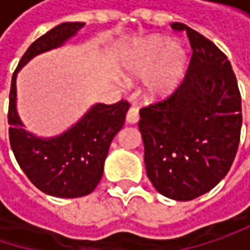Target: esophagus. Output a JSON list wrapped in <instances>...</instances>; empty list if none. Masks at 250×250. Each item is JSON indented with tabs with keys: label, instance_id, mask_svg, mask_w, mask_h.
<instances>
[{
	"label": "esophagus",
	"instance_id": "1",
	"mask_svg": "<svg viewBox=\"0 0 250 250\" xmlns=\"http://www.w3.org/2000/svg\"><path fill=\"white\" fill-rule=\"evenodd\" d=\"M125 122L128 125H134L139 122V110L136 107H130L128 111H127V116H125Z\"/></svg>",
	"mask_w": 250,
	"mask_h": 250
}]
</instances>
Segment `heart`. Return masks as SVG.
I'll return each mask as SVG.
<instances>
[{
	"label": "heart",
	"mask_w": 250,
	"mask_h": 250,
	"mask_svg": "<svg viewBox=\"0 0 250 250\" xmlns=\"http://www.w3.org/2000/svg\"><path fill=\"white\" fill-rule=\"evenodd\" d=\"M187 66V50L178 42H169L162 36L146 39L131 55L127 72L145 78V91L150 98H162L172 94Z\"/></svg>",
	"instance_id": "b5f03b06"
}]
</instances>
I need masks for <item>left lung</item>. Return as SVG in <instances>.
I'll return each mask as SVG.
<instances>
[{"instance_id": "left-lung-1", "label": "left lung", "mask_w": 250, "mask_h": 250, "mask_svg": "<svg viewBox=\"0 0 250 250\" xmlns=\"http://www.w3.org/2000/svg\"><path fill=\"white\" fill-rule=\"evenodd\" d=\"M192 56L181 83L165 100L140 108L146 175L162 195L194 200L229 172L240 140L242 98L225 53L182 23Z\"/></svg>"}]
</instances>
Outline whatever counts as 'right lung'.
<instances>
[{
	"label": "right lung",
	"instance_id": "obj_1",
	"mask_svg": "<svg viewBox=\"0 0 250 250\" xmlns=\"http://www.w3.org/2000/svg\"><path fill=\"white\" fill-rule=\"evenodd\" d=\"M82 27L83 23H62L33 42L13 74L10 89L8 134L13 153L34 187L59 198L83 197L95 189L104 172L111 140L125 125L128 103L122 100L110 105L95 104L63 134L40 139L27 133L19 119L16 78L31 58L62 46Z\"/></svg>",
	"mask_w": 250,
	"mask_h": 250
}]
</instances>
